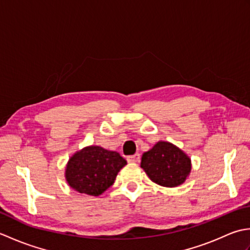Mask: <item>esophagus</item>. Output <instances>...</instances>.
<instances>
[{
    "label": "esophagus",
    "mask_w": 250,
    "mask_h": 250,
    "mask_svg": "<svg viewBox=\"0 0 250 250\" xmlns=\"http://www.w3.org/2000/svg\"><path fill=\"white\" fill-rule=\"evenodd\" d=\"M141 159V156L140 153H135V155H132V156H129L128 158H126V160H128L129 162H139Z\"/></svg>",
    "instance_id": "esophagus-1"
}]
</instances>
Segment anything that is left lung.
Segmentation results:
<instances>
[{
	"label": "left lung",
	"mask_w": 250,
	"mask_h": 250,
	"mask_svg": "<svg viewBox=\"0 0 250 250\" xmlns=\"http://www.w3.org/2000/svg\"><path fill=\"white\" fill-rule=\"evenodd\" d=\"M141 167L153 183L173 188L184 184L189 176L191 160L178 147L161 141L143 153Z\"/></svg>",
	"instance_id": "left-lung-1"
}]
</instances>
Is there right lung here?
I'll return each mask as SVG.
<instances>
[{"label":"right lung","mask_w":250,"mask_h":250,"mask_svg":"<svg viewBox=\"0 0 250 250\" xmlns=\"http://www.w3.org/2000/svg\"><path fill=\"white\" fill-rule=\"evenodd\" d=\"M126 161L117 151L88 146L74 153L65 168L67 184L79 193L98 196L114 184Z\"/></svg>","instance_id":"obj_1"}]
</instances>
